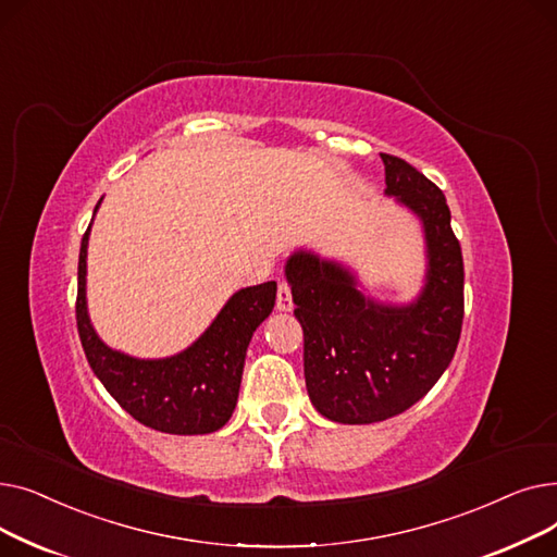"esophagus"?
I'll list each match as a JSON object with an SVG mask.
<instances>
[{
    "label": "esophagus",
    "mask_w": 557,
    "mask_h": 557,
    "mask_svg": "<svg viewBox=\"0 0 557 557\" xmlns=\"http://www.w3.org/2000/svg\"><path fill=\"white\" fill-rule=\"evenodd\" d=\"M277 309L280 311H290V309H294V298H290V286L286 282H280V286H277Z\"/></svg>",
    "instance_id": "esophagus-1"
}]
</instances>
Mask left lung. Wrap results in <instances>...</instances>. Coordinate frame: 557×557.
Segmentation results:
<instances>
[{
	"mask_svg": "<svg viewBox=\"0 0 557 557\" xmlns=\"http://www.w3.org/2000/svg\"><path fill=\"white\" fill-rule=\"evenodd\" d=\"M386 196L418 216L426 271L411 302L366 296L357 273L298 248L284 267L305 332V382L315 411L372 424L420 401L454 359L462 325V252L445 194L408 162L382 153Z\"/></svg>",
	"mask_w": 557,
	"mask_h": 557,
	"instance_id": "8db88e82",
	"label": "left lung"
}]
</instances>
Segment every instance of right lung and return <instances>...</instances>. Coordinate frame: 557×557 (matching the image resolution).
Returning <instances> with one entry per match:
<instances>
[{
  "instance_id": "right-lung-1",
  "label": "right lung",
  "mask_w": 557,
  "mask_h": 557,
  "mask_svg": "<svg viewBox=\"0 0 557 557\" xmlns=\"http://www.w3.org/2000/svg\"><path fill=\"white\" fill-rule=\"evenodd\" d=\"M90 230L92 223L83 234L78 252L76 325L92 372L116 404L144 426L173 435L219 431L237 406L246 349L255 330L275 307L277 284L263 282L239 288L216 313L212 325L178 355L164 359L131 357L106 345L87 313Z\"/></svg>"
}]
</instances>
